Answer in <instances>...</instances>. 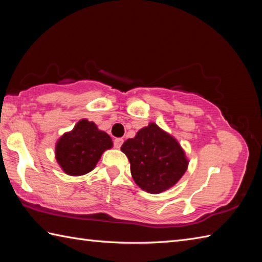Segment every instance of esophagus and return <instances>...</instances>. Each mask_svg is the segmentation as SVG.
Returning a JSON list of instances; mask_svg holds the SVG:
<instances>
[{
	"label": "esophagus",
	"instance_id": "obj_1",
	"mask_svg": "<svg viewBox=\"0 0 262 262\" xmlns=\"http://www.w3.org/2000/svg\"><path fill=\"white\" fill-rule=\"evenodd\" d=\"M122 143H124V140H122V138H116V140L114 141V146L116 148H120Z\"/></svg>",
	"mask_w": 262,
	"mask_h": 262
}]
</instances>
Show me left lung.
Returning a JSON list of instances; mask_svg holds the SVG:
<instances>
[{
  "label": "left lung",
  "mask_w": 262,
  "mask_h": 262,
  "mask_svg": "<svg viewBox=\"0 0 262 262\" xmlns=\"http://www.w3.org/2000/svg\"><path fill=\"white\" fill-rule=\"evenodd\" d=\"M136 185L149 193L173 187L187 171L189 161L173 136L151 122L121 146Z\"/></svg>",
  "instance_id": "8db88e82"
}]
</instances>
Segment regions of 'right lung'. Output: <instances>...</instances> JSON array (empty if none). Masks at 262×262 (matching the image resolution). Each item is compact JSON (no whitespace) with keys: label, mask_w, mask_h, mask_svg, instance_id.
Masks as SVG:
<instances>
[{"label":"right lung","mask_w":262,"mask_h":262,"mask_svg":"<svg viewBox=\"0 0 262 262\" xmlns=\"http://www.w3.org/2000/svg\"><path fill=\"white\" fill-rule=\"evenodd\" d=\"M113 147L111 137L93 121L81 119L71 132L59 137L55 158L69 176H83L92 171L104 151Z\"/></svg>","instance_id":"add662e5"}]
</instances>
